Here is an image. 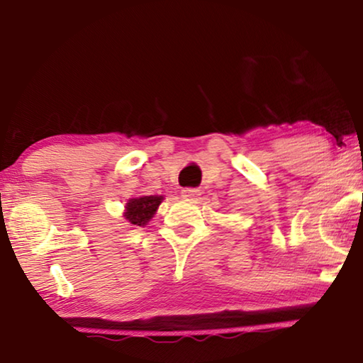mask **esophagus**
<instances>
[{
  "label": "esophagus",
  "instance_id": "1",
  "mask_svg": "<svg viewBox=\"0 0 363 363\" xmlns=\"http://www.w3.org/2000/svg\"><path fill=\"white\" fill-rule=\"evenodd\" d=\"M182 196L184 199H189V200H195L196 196L200 195V190H196V189H190V187H187V189H182Z\"/></svg>",
  "mask_w": 363,
  "mask_h": 363
}]
</instances>
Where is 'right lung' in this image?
<instances>
[{
    "mask_svg": "<svg viewBox=\"0 0 363 363\" xmlns=\"http://www.w3.org/2000/svg\"><path fill=\"white\" fill-rule=\"evenodd\" d=\"M163 196H139V199H131L126 205L125 218L128 223L134 225H145L153 218L157 208L162 203Z\"/></svg>",
    "mask_w": 363,
    "mask_h": 363,
    "instance_id": "add662e5",
    "label": "right lung"
}]
</instances>
